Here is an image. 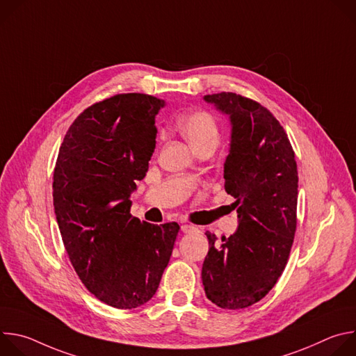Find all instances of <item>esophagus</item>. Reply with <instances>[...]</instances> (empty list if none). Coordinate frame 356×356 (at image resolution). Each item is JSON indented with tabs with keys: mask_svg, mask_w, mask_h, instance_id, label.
<instances>
[{
	"mask_svg": "<svg viewBox=\"0 0 356 356\" xmlns=\"http://www.w3.org/2000/svg\"><path fill=\"white\" fill-rule=\"evenodd\" d=\"M181 231H183L184 234H190V232L198 231V228L194 227V225H190V224H183V225H181Z\"/></svg>",
	"mask_w": 356,
	"mask_h": 356,
	"instance_id": "34e87169",
	"label": "esophagus"
}]
</instances>
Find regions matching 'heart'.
Segmentation results:
<instances>
[{
    "label": "heart",
    "mask_w": 356,
    "mask_h": 356,
    "mask_svg": "<svg viewBox=\"0 0 356 356\" xmlns=\"http://www.w3.org/2000/svg\"><path fill=\"white\" fill-rule=\"evenodd\" d=\"M177 128L195 150L206 146L216 149L221 139V131L216 117L204 110H197L180 117Z\"/></svg>",
    "instance_id": "b5f03b06"
}]
</instances>
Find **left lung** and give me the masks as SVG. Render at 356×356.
<instances>
[{
    "label": "left lung",
    "instance_id": "8db88e82",
    "mask_svg": "<svg viewBox=\"0 0 356 356\" xmlns=\"http://www.w3.org/2000/svg\"><path fill=\"white\" fill-rule=\"evenodd\" d=\"M204 99L231 121L224 179L239 225L220 246L206 232L210 249L201 279L209 300L239 310L262 300L286 268L297 225V165L287 134L268 108L235 92Z\"/></svg>",
    "mask_w": 356,
    "mask_h": 356
}]
</instances>
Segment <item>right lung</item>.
Returning a JSON list of instances; mask_svg holds the SVG:
<instances>
[{
	"instance_id": "obj_1",
	"label": "right lung",
	"mask_w": 356,
	"mask_h": 356,
	"mask_svg": "<svg viewBox=\"0 0 356 356\" xmlns=\"http://www.w3.org/2000/svg\"><path fill=\"white\" fill-rule=\"evenodd\" d=\"M163 106L140 92L90 106L65 135L54 173L55 214L69 259L91 294L121 310L154 297L180 229L177 222H140L129 213Z\"/></svg>"
}]
</instances>
